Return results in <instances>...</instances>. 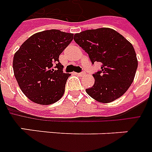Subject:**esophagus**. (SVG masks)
<instances>
[{
  "instance_id": "obj_1",
  "label": "esophagus",
  "mask_w": 152,
  "mask_h": 152,
  "mask_svg": "<svg viewBox=\"0 0 152 152\" xmlns=\"http://www.w3.org/2000/svg\"><path fill=\"white\" fill-rule=\"evenodd\" d=\"M77 75H79V76H84V75H86V73L84 71H83V72H81V73H78Z\"/></svg>"
}]
</instances>
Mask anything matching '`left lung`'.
<instances>
[{
  "instance_id": "8db88e82",
  "label": "left lung",
  "mask_w": 152,
  "mask_h": 152,
  "mask_svg": "<svg viewBox=\"0 0 152 152\" xmlns=\"http://www.w3.org/2000/svg\"><path fill=\"white\" fill-rule=\"evenodd\" d=\"M74 40L88 53L92 64H102L101 69L93 75L94 84L86 93L104 103L122 96L132 85L138 67L133 45L110 28L85 30L75 34Z\"/></svg>"
}]
</instances>
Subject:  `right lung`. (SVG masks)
Segmentation results:
<instances>
[{
  "instance_id": "1",
  "label": "right lung",
  "mask_w": 152,
  "mask_h": 152,
  "mask_svg": "<svg viewBox=\"0 0 152 152\" xmlns=\"http://www.w3.org/2000/svg\"><path fill=\"white\" fill-rule=\"evenodd\" d=\"M74 34L45 30L28 37L13 57V72L21 91L34 102L50 105L61 99L70 75L63 73L59 55Z\"/></svg>"
}]
</instances>
